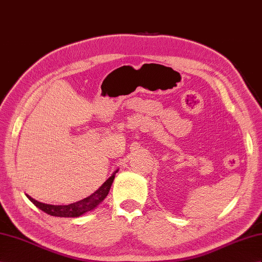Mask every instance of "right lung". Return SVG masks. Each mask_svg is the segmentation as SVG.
I'll return each mask as SVG.
<instances>
[{
    "mask_svg": "<svg viewBox=\"0 0 262 262\" xmlns=\"http://www.w3.org/2000/svg\"><path fill=\"white\" fill-rule=\"evenodd\" d=\"M116 173H118V169L114 172V174H112L110 178L96 190L95 193H93L90 196L86 197V199H83L79 202H76V203L69 204V205L44 204V203L35 201L30 195L26 194V196H27V199L35 205V206L51 216L72 217V218L79 217V216H82L83 214L88 213V211L94 210L95 208H97L98 205L100 204L105 199V197H107V195L109 194V190L111 188L112 183H114Z\"/></svg>",
    "mask_w": 262,
    "mask_h": 262,
    "instance_id": "right-lung-1",
    "label": "right lung"
}]
</instances>
